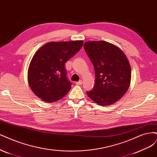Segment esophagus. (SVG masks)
<instances>
[{"instance_id": "34e87169", "label": "esophagus", "mask_w": 157, "mask_h": 157, "mask_svg": "<svg viewBox=\"0 0 157 157\" xmlns=\"http://www.w3.org/2000/svg\"><path fill=\"white\" fill-rule=\"evenodd\" d=\"M75 83H76L77 85H82L83 83V82H82V80H81V81H79V82H75Z\"/></svg>"}]
</instances>
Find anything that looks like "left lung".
Here are the masks:
<instances>
[{"instance_id": "1", "label": "left lung", "mask_w": 157, "mask_h": 157, "mask_svg": "<svg viewBox=\"0 0 157 157\" xmlns=\"http://www.w3.org/2000/svg\"><path fill=\"white\" fill-rule=\"evenodd\" d=\"M83 46L95 72V84L87 92L88 97L102 106L117 102L130 84L131 68L127 57L119 48L103 40L86 42Z\"/></svg>"}]
</instances>
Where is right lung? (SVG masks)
<instances>
[{"instance_id":"right-lung-1","label":"right lung","mask_w":157,"mask_h":157,"mask_svg":"<svg viewBox=\"0 0 157 157\" xmlns=\"http://www.w3.org/2000/svg\"><path fill=\"white\" fill-rule=\"evenodd\" d=\"M83 40L51 42L34 53L28 69V82L33 92L44 102L63 98L71 89L64 66L83 46Z\"/></svg>"}]
</instances>
